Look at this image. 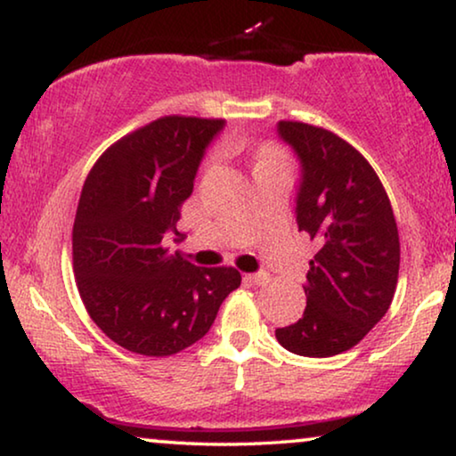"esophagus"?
Instances as JSON below:
<instances>
[{"instance_id": "esophagus-1", "label": "esophagus", "mask_w": 456, "mask_h": 456, "mask_svg": "<svg viewBox=\"0 0 456 456\" xmlns=\"http://www.w3.org/2000/svg\"><path fill=\"white\" fill-rule=\"evenodd\" d=\"M247 280H248V282H253V284H267V282H270V276H267V273L265 272H257V273H248V276H247Z\"/></svg>"}]
</instances>
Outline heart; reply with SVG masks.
I'll use <instances>...</instances> for the list:
<instances>
[{
	"label": "heart",
	"instance_id": "1",
	"mask_svg": "<svg viewBox=\"0 0 456 456\" xmlns=\"http://www.w3.org/2000/svg\"><path fill=\"white\" fill-rule=\"evenodd\" d=\"M259 164H278V155H276V151H272V149H265V151L261 153Z\"/></svg>",
	"mask_w": 456,
	"mask_h": 456
}]
</instances>
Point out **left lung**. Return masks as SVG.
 I'll use <instances>...</instances> for the list:
<instances>
[{
	"instance_id": "obj_1",
	"label": "left lung",
	"mask_w": 456,
	"mask_h": 456,
	"mask_svg": "<svg viewBox=\"0 0 456 456\" xmlns=\"http://www.w3.org/2000/svg\"><path fill=\"white\" fill-rule=\"evenodd\" d=\"M276 133L297 155V226L315 242L307 307L276 330L286 351L332 357L363 340L396 290L401 242L390 199L357 149L330 130L278 122Z\"/></svg>"
}]
</instances>
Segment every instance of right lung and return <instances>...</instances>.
<instances>
[{"label": "right lung", "instance_id": "add662e5", "mask_svg": "<svg viewBox=\"0 0 456 456\" xmlns=\"http://www.w3.org/2000/svg\"><path fill=\"white\" fill-rule=\"evenodd\" d=\"M226 122L166 116L114 142L85 180L72 228L74 276L91 320L130 353L166 357L209 332L240 286L234 267L170 255L180 208Z\"/></svg>", "mask_w": 456, "mask_h": 456}]
</instances>
